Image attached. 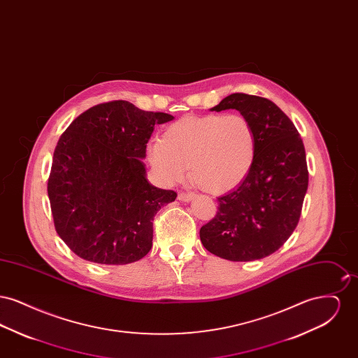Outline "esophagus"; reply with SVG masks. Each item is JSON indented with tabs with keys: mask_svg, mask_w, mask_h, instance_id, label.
<instances>
[{
	"mask_svg": "<svg viewBox=\"0 0 358 358\" xmlns=\"http://www.w3.org/2000/svg\"><path fill=\"white\" fill-rule=\"evenodd\" d=\"M194 199L193 193H178V200L182 203H189Z\"/></svg>",
	"mask_w": 358,
	"mask_h": 358,
	"instance_id": "1",
	"label": "esophagus"
}]
</instances>
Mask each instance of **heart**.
<instances>
[{
	"label": "heart",
	"mask_w": 358,
	"mask_h": 358,
	"mask_svg": "<svg viewBox=\"0 0 358 358\" xmlns=\"http://www.w3.org/2000/svg\"><path fill=\"white\" fill-rule=\"evenodd\" d=\"M148 159L166 182L190 181L208 193L228 192L247 177L256 154L255 131L240 114L184 117L171 123L162 139L149 142Z\"/></svg>",
	"instance_id": "b5f03b06"
}]
</instances>
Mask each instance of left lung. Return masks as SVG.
Instances as JSON below:
<instances>
[{
	"label": "left lung",
	"mask_w": 358,
	"mask_h": 358,
	"mask_svg": "<svg viewBox=\"0 0 358 358\" xmlns=\"http://www.w3.org/2000/svg\"><path fill=\"white\" fill-rule=\"evenodd\" d=\"M238 110L255 131L254 165L238 187L217 199L216 216L201 227L205 248L232 262L278 251L298 225L308 185L302 138L275 103L232 94L210 111Z\"/></svg>",
	"instance_id": "8db88e82"
}]
</instances>
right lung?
Returning <instances> with one entry per match:
<instances>
[{"label":"right lung","mask_w":358,"mask_h":358,"mask_svg":"<svg viewBox=\"0 0 358 358\" xmlns=\"http://www.w3.org/2000/svg\"><path fill=\"white\" fill-rule=\"evenodd\" d=\"M174 120L127 101L80 114L62 134L48 196L57 235L76 255L99 264H129L153 245V220L177 193L146 177V143L154 126Z\"/></svg>","instance_id":"obj_1"}]
</instances>
